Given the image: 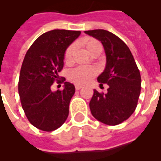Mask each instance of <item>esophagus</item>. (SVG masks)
I'll return each instance as SVG.
<instances>
[{
    "label": "esophagus",
    "instance_id": "obj_1",
    "mask_svg": "<svg viewBox=\"0 0 161 161\" xmlns=\"http://www.w3.org/2000/svg\"><path fill=\"white\" fill-rule=\"evenodd\" d=\"M81 88H82V86L78 85V84H76V85H75V89H76V90H79V89H81Z\"/></svg>",
    "mask_w": 161,
    "mask_h": 161
}]
</instances>
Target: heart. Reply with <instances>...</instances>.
I'll return each instance as SVG.
<instances>
[{
	"label": "heart",
	"instance_id": "obj_1",
	"mask_svg": "<svg viewBox=\"0 0 161 161\" xmlns=\"http://www.w3.org/2000/svg\"><path fill=\"white\" fill-rule=\"evenodd\" d=\"M85 47L91 54L97 50H102V45L98 40L91 37H85L82 41ZM73 52H74V45H70L66 49L64 53V60L67 63H70L73 60ZM98 73V70L93 67H87V66H79L73 68L68 73V78L71 82H73L78 85H84L90 82L93 77H95Z\"/></svg>",
	"mask_w": 161,
	"mask_h": 161
}]
</instances>
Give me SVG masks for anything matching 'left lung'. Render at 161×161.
<instances>
[{"label": "left lung", "mask_w": 161, "mask_h": 161, "mask_svg": "<svg viewBox=\"0 0 161 161\" xmlns=\"http://www.w3.org/2000/svg\"><path fill=\"white\" fill-rule=\"evenodd\" d=\"M84 32L99 40L106 54L105 69L98 81L108 88L106 93L93 90L91 113L105 125H117L129 119L137 107L141 90L140 70L130 48L119 36L103 29Z\"/></svg>", "instance_id": "1"}]
</instances>
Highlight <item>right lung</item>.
<instances>
[{
	"instance_id": "right-lung-1",
	"label": "right lung",
	"mask_w": 161,
	"mask_h": 161,
	"mask_svg": "<svg viewBox=\"0 0 161 161\" xmlns=\"http://www.w3.org/2000/svg\"><path fill=\"white\" fill-rule=\"evenodd\" d=\"M80 31L53 30L39 36L24 58L18 83L21 103L27 119L39 130L50 132L66 121L69 103L75 93L73 83L58 80L67 47ZM55 80L64 83L63 91L53 92Z\"/></svg>"
}]
</instances>
